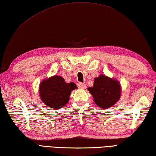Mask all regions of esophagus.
I'll list each match as a JSON object with an SVG mask.
<instances>
[{"instance_id":"obj_1","label":"esophagus","mask_w":156,"mask_h":156,"mask_svg":"<svg viewBox=\"0 0 156 156\" xmlns=\"http://www.w3.org/2000/svg\"><path fill=\"white\" fill-rule=\"evenodd\" d=\"M77 87L80 89H86V85L85 83L80 82V83H77Z\"/></svg>"}]
</instances>
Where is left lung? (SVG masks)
Here are the masks:
<instances>
[{"mask_svg": "<svg viewBox=\"0 0 156 156\" xmlns=\"http://www.w3.org/2000/svg\"><path fill=\"white\" fill-rule=\"evenodd\" d=\"M88 90L93 97L94 103L103 109L111 108L121 97L119 81L103 75L95 78L93 87H90Z\"/></svg>", "mask_w": 156, "mask_h": 156, "instance_id": "1", "label": "left lung"}]
</instances>
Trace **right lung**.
<instances>
[{
	"label": "right lung",
	"mask_w": 156,
	"mask_h": 156,
	"mask_svg": "<svg viewBox=\"0 0 156 156\" xmlns=\"http://www.w3.org/2000/svg\"><path fill=\"white\" fill-rule=\"evenodd\" d=\"M75 88V83H66L61 76L55 75L41 82L40 96L48 107L59 109L68 102L71 91Z\"/></svg>",
	"instance_id": "add662e5"
}]
</instances>
